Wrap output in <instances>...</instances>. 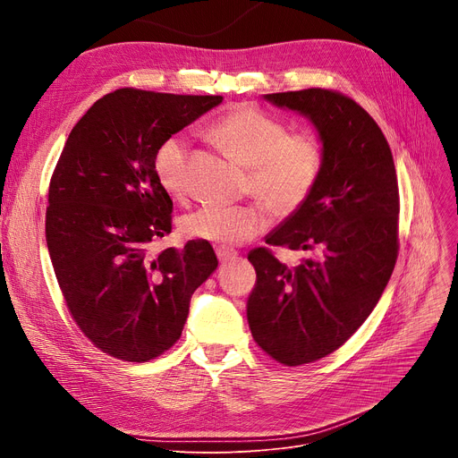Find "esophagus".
Returning a JSON list of instances; mask_svg holds the SVG:
<instances>
[{
    "instance_id": "esophagus-1",
    "label": "esophagus",
    "mask_w": 458,
    "mask_h": 458,
    "mask_svg": "<svg viewBox=\"0 0 458 458\" xmlns=\"http://www.w3.org/2000/svg\"><path fill=\"white\" fill-rule=\"evenodd\" d=\"M216 258H219L221 263H230V261H233L237 258V252L221 247V249H216Z\"/></svg>"
}]
</instances>
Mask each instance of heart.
I'll use <instances>...</instances> for the list:
<instances>
[{
	"instance_id": "b5f03b06",
	"label": "heart",
	"mask_w": 458,
	"mask_h": 458,
	"mask_svg": "<svg viewBox=\"0 0 458 458\" xmlns=\"http://www.w3.org/2000/svg\"><path fill=\"white\" fill-rule=\"evenodd\" d=\"M213 139L249 166L247 191L275 215L297 213L314 192L323 171L321 139L308 130L287 131L280 118L254 106H239L211 128ZM189 148L182 135L166 137L154 154V174L168 197L187 199ZM269 226L266 209L247 206H206L182 216L180 232L221 247L243 245Z\"/></svg>"
}]
</instances>
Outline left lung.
I'll list each match as a JSON object with an SVG mask.
<instances>
[{
    "mask_svg": "<svg viewBox=\"0 0 458 458\" xmlns=\"http://www.w3.org/2000/svg\"><path fill=\"white\" fill-rule=\"evenodd\" d=\"M266 98L306 114L323 142L314 192L266 239L314 258L287 267L271 249L249 254L252 338L276 362L302 366L340 349L377 306L399 254V187L386 137L349 96L316 87Z\"/></svg>",
    "mask_w": 458,
    "mask_h": 458,
    "instance_id": "obj_1",
    "label": "left lung"
}]
</instances>
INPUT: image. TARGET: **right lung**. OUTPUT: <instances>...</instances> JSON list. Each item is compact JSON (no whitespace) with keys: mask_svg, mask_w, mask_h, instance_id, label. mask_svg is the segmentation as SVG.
<instances>
[{"mask_svg":"<svg viewBox=\"0 0 458 458\" xmlns=\"http://www.w3.org/2000/svg\"><path fill=\"white\" fill-rule=\"evenodd\" d=\"M223 96L116 89L70 131L47 189L46 243L66 308L102 352L148 360L182 335L189 301L219 266L208 242L159 254L173 200L156 180L159 144Z\"/></svg>","mask_w":458,"mask_h":458,"instance_id":"obj_1","label":"right lung"}]
</instances>
